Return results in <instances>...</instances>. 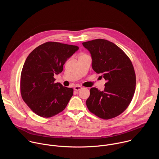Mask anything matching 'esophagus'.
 <instances>
[{
    "mask_svg": "<svg viewBox=\"0 0 159 159\" xmlns=\"http://www.w3.org/2000/svg\"><path fill=\"white\" fill-rule=\"evenodd\" d=\"M81 89H82V87L80 85H75L74 87V90H76V91H78V90H80Z\"/></svg>",
    "mask_w": 159,
    "mask_h": 159,
    "instance_id": "obj_1",
    "label": "esophagus"
}]
</instances>
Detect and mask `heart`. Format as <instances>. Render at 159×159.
I'll return each instance as SVG.
<instances>
[{
    "mask_svg": "<svg viewBox=\"0 0 159 159\" xmlns=\"http://www.w3.org/2000/svg\"><path fill=\"white\" fill-rule=\"evenodd\" d=\"M82 55H84H84H82L81 56H82Z\"/></svg>",
    "mask_w": 159,
    "mask_h": 159,
    "instance_id": "b5f03b06",
    "label": "heart"
}]
</instances>
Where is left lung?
<instances>
[{"label":"left lung","mask_w":159,"mask_h":159,"mask_svg":"<svg viewBox=\"0 0 159 159\" xmlns=\"http://www.w3.org/2000/svg\"><path fill=\"white\" fill-rule=\"evenodd\" d=\"M92 57V66L106 80L104 90L92 87L86 101L88 109L104 120L111 119L126 110L135 91L133 64L117 45L103 39L82 43Z\"/></svg>","instance_id":"obj_1"}]
</instances>
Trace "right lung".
<instances>
[{
  "instance_id": "right-lung-1",
  "label": "right lung",
  "mask_w": 159,
  "mask_h": 159,
  "mask_svg": "<svg viewBox=\"0 0 159 159\" xmlns=\"http://www.w3.org/2000/svg\"><path fill=\"white\" fill-rule=\"evenodd\" d=\"M79 47L58 42L44 43L33 50L22 67L20 89L23 101L37 115L51 118L65 109L73 96L72 88L55 83L54 75Z\"/></svg>"
}]
</instances>
